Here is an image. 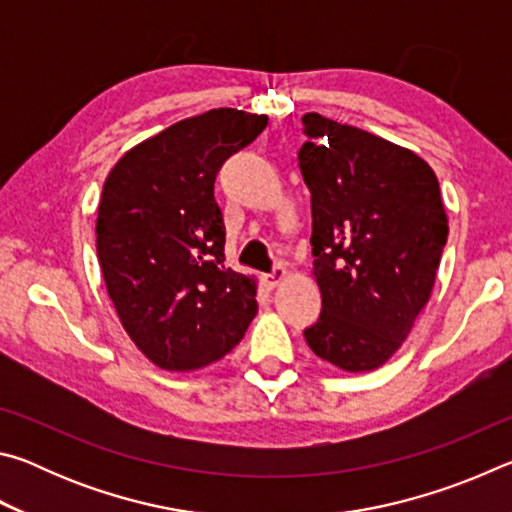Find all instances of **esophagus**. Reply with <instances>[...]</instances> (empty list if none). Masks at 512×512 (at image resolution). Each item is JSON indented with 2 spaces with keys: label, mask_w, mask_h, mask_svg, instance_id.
Masks as SVG:
<instances>
[{
  "label": "esophagus",
  "mask_w": 512,
  "mask_h": 512,
  "mask_svg": "<svg viewBox=\"0 0 512 512\" xmlns=\"http://www.w3.org/2000/svg\"><path fill=\"white\" fill-rule=\"evenodd\" d=\"M284 280H287V266H284V264H275L273 271L266 275V284H268V289L280 287V284H282Z\"/></svg>",
  "instance_id": "esophagus-1"
}]
</instances>
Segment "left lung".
Instances as JSON below:
<instances>
[{"label": "left lung", "mask_w": 512, "mask_h": 512, "mask_svg": "<svg viewBox=\"0 0 512 512\" xmlns=\"http://www.w3.org/2000/svg\"><path fill=\"white\" fill-rule=\"evenodd\" d=\"M298 151L311 192V253L323 298L305 341L345 372L393 357L429 302L447 244L438 178L420 155L318 112Z\"/></svg>", "instance_id": "8db88e82"}]
</instances>
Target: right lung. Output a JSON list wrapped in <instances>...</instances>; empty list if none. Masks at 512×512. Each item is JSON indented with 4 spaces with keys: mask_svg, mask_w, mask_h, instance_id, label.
<instances>
[{
    "mask_svg": "<svg viewBox=\"0 0 512 512\" xmlns=\"http://www.w3.org/2000/svg\"><path fill=\"white\" fill-rule=\"evenodd\" d=\"M266 124V115L207 110L133 146L103 183V280L121 325L158 368L210 366L244 339L257 314L255 277L223 264L214 180Z\"/></svg>",
    "mask_w": 512,
    "mask_h": 512,
    "instance_id": "1",
    "label": "right lung"
}]
</instances>
